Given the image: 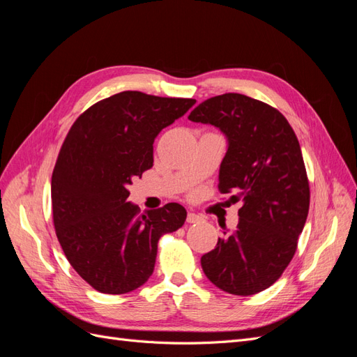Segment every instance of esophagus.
I'll list each match as a JSON object with an SVG mask.
<instances>
[{
    "mask_svg": "<svg viewBox=\"0 0 357 357\" xmlns=\"http://www.w3.org/2000/svg\"><path fill=\"white\" fill-rule=\"evenodd\" d=\"M201 220H202L201 215H198L195 213H188V219H186L188 223H199Z\"/></svg>",
    "mask_w": 357,
    "mask_h": 357,
    "instance_id": "34e87169",
    "label": "esophagus"
}]
</instances>
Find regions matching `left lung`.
I'll return each mask as SVG.
<instances>
[{
	"instance_id": "1",
	"label": "left lung",
	"mask_w": 357,
	"mask_h": 357,
	"mask_svg": "<svg viewBox=\"0 0 357 357\" xmlns=\"http://www.w3.org/2000/svg\"><path fill=\"white\" fill-rule=\"evenodd\" d=\"M189 121L228 137L219 192L243 201L240 222L201 257L210 282L232 295H255L282 277L310 208V183L296 134L274 107L241 93L205 100Z\"/></svg>"
}]
</instances>
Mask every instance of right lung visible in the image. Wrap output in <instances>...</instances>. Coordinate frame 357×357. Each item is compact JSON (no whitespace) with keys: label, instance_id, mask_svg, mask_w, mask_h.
<instances>
[{"label":"right lung","instance_id":"right-lung-1","mask_svg":"<svg viewBox=\"0 0 357 357\" xmlns=\"http://www.w3.org/2000/svg\"><path fill=\"white\" fill-rule=\"evenodd\" d=\"M197 101L125 91L73 123L52 174V211L70 265L101 294L123 295L152 275L162 235L181 228L177 202L139 213L128 185L153 167V142Z\"/></svg>","mask_w":357,"mask_h":357}]
</instances>
